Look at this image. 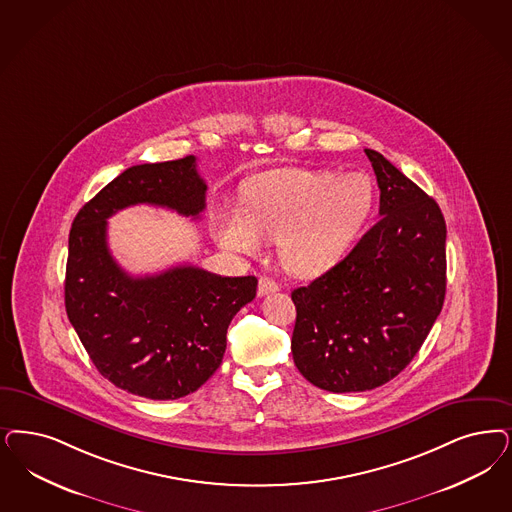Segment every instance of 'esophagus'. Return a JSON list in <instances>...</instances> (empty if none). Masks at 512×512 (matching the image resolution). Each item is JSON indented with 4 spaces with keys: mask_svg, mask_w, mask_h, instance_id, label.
Here are the masks:
<instances>
[{
    "mask_svg": "<svg viewBox=\"0 0 512 512\" xmlns=\"http://www.w3.org/2000/svg\"><path fill=\"white\" fill-rule=\"evenodd\" d=\"M276 291H280V283L276 282V280H270V278H261L259 280V297H265V295L276 293Z\"/></svg>",
    "mask_w": 512,
    "mask_h": 512,
    "instance_id": "34e87169",
    "label": "esophagus"
}]
</instances>
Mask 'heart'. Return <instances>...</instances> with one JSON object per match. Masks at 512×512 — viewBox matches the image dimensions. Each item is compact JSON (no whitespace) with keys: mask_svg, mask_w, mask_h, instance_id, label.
Returning a JSON list of instances; mask_svg holds the SVG:
<instances>
[{"mask_svg":"<svg viewBox=\"0 0 512 512\" xmlns=\"http://www.w3.org/2000/svg\"><path fill=\"white\" fill-rule=\"evenodd\" d=\"M374 185L361 172L276 168L247 179L240 212L221 215L219 244L255 255L263 240H278L282 265L314 278L335 266L367 223Z\"/></svg>","mask_w":512,"mask_h":512,"instance_id":"heart-1","label":"heart"}]
</instances>
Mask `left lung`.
<instances>
[{
    "label": "left lung",
    "mask_w": 512,
    "mask_h": 512,
    "mask_svg": "<svg viewBox=\"0 0 512 512\" xmlns=\"http://www.w3.org/2000/svg\"><path fill=\"white\" fill-rule=\"evenodd\" d=\"M380 219L331 270L291 293L293 361L314 386L367 391L395 378L422 348L446 293V223L439 204L384 155L365 149Z\"/></svg>",
    "instance_id": "left-lung-1"
}]
</instances>
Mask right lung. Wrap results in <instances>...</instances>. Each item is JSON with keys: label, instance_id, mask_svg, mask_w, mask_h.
<instances>
[{"label": "right lung", "instance_id": "1", "mask_svg": "<svg viewBox=\"0 0 512 512\" xmlns=\"http://www.w3.org/2000/svg\"><path fill=\"white\" fill-rule=\"evenodd\" d=\"M208 185L196 159L140 164L87 202L73 219L66 312L94 367L117 388L145 399H179L219 369L227 329L255 299L257 278H223L191 265L130 276L107 247V219L136 204L198 219Z\"/></svg>", "mask_w": 512, "mask_h": 512}]
</instances>
